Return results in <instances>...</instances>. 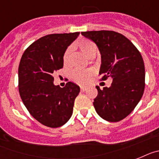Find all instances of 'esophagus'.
<instances>
[{"label": "esophagus", "mask_w": 159, "mask_h": 159, "mask_svg": "<svg viewBox=\"0 0 159 159\" xmlns=\"http://www.w3.org/2000/svg\"><path fill=\"white\" fill-rule=\"evenodd\" d=\"M85 90H86V88L83 87V86H82V87H81V92H84V91H85Z\"/></svg>", "instance_id": "esophagus-1"}]
</instances>
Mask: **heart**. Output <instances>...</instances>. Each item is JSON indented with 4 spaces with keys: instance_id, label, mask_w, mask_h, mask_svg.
<instances>
[{
    "instance_id": "obj_1",
    "label": "heart",
    "mask_w": 159,
    "mask_h": 159,
    "mask_svg": "<svg viewBox=\"0 0 159 159\" xmlns=\"http://www.w3.org/2000/svg\"><path fill=\"white\" fill-rule=\"evenodd\" d=\"M76 46L87 57L93 56L97 53V45L93 43V41H89L88 39H81L76 43ZM72 54V48L69 47L65 51L64 55H63V64L64 66H68L70 64V57ZM93 74V72L91 70H81V69H77L72 72L71 78L73 81L81 85H85L89 81L92 76Z\"/></svg>"
}]
</instances>
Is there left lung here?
<instances>
[{"label": "left lung", "instance_id": "left-lung-1", "mask_svg": "<svg viewBox=\"0 0 159 159\" xmlns=\"http://www.w3.org/2000/svg\"><path fill=\"white\" fill-rule=\"evenodd\" d=\"M81 35L93 41L101 54L99 74L113 78L110 87L98 89L93 106L101 118L111 122L129 115L140 102L145 89V66L133 43L114 31H86Z\"/></svg>", "mask_w": 159, "mask_h": 159}]
</instances>
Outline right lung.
Segmentation results:
<instances>
[{
	"label": "right lung",
	"instance_id": "1",
	"mask_svg": "<svg viewBox=\"0 0 159 159\" xmlns=\"http://www.w3.org/2000/svg\"><path fill=\"white\" fill-rule=\"evenodd\" d=\"M79 32L49 34L25 51L18 68L19 93L33 117L51 128L60 127L71 118L79 85L69 81L63 88L53 83V74L63 67L65 51Z\"/></svg>",
	"mask_w": 159,
	"mask_h": 159
}]
</instances>
